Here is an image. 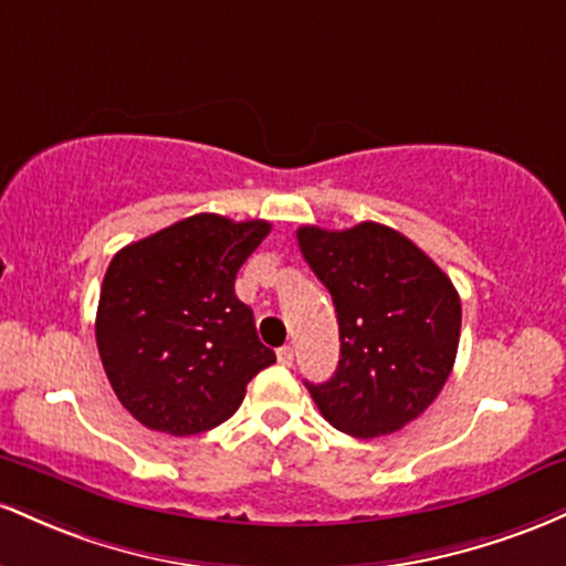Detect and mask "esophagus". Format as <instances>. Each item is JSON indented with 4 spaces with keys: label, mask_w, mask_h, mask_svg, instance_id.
I'll return each mask as SVG.
<instances>
[{
    "label": "esophagus",
    "mask_w": 566,
    "mask_h": 566,
    "mask_svg": "<svg viewBox=\"0 0 566 566\" xmlns=\"http://www.w3.org/2000/svg\"><path fill=\"white\" fill-rule=\"evenodd\" d=\"M277 360H281L283 366H291L294 364V350H291V347H281V350H277Z\"/></svg>",
    "instance_id": "34e87169"
}]
</instances>
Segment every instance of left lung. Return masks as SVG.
Wrapping results in <instances>:
<instances>
[{
	"mask_svg": "<svg viewBox=\"0 0 566 566\" xmlns=\"http://www.w3.org/2000/svg\"><path fill=\"white\" fill-rule=\"evenodd\" d=\"M339 323V366L307 390L336 430L377 438L422 415L452 374L460 294L422 249L377 221L296 230Z\"/></svg>",
	"mask_w": 566,
	"mask_h": 566,
	"instance_id": "1",
	"label": "left lung"
}]
</instances>
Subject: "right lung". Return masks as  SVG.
<instances>
[{"label":"right lung","instance_id":"1","mask_svg":"<svg viewBox=\"0 0 566 566\" xmlns=\"http://www.w3.org/2000/svg\"><path fill=\"white\" fill-rule=\"evenodd\" d=\"M270 234L262 219L198 213L114 253L95 315L101 364L149 430L195 436L238 411L275 364L234 277Z\"/></svg>","mask_w":566,"mask_h":566}]
</instances>
